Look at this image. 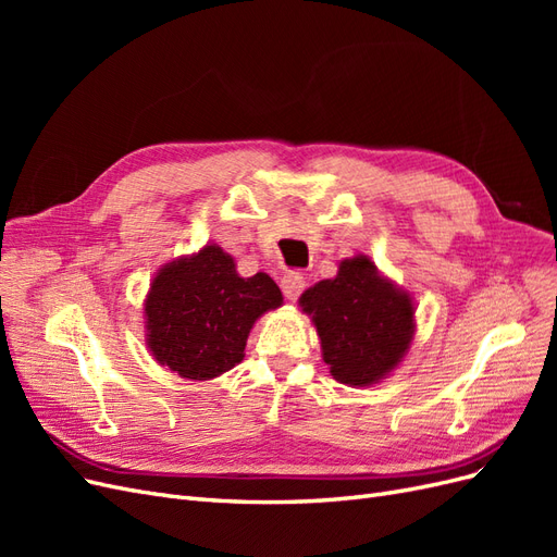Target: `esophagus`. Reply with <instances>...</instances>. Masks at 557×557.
Returning a JSON list of instances; mask_svg holds the SVG:
<instances>
[{"label":"esophagus","mask_w":557,"mask_h":557,"mask_svg":"<svg viewBox=\"0 0 557 557\" xmlns=\"http://www.w3.org/2000/svg\"><path fill=\"white\" fill-rule=\"evenodd\" d=\"M305 285H307V281H305V276H301L299 272H290V274H285L281 278L283 295L288 297L290 301H295L301 295V290H305Z\"/></svg>","instance_id":"obj_1"}]
</instances>
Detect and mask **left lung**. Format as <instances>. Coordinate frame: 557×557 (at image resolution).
I'll return each instance as SVG.
<instances>
[{
	"label": "left lung",
	"mask_w": 557,
	"mask_h": 557,
	"mask_svg": "<svg viewBox=\"0 0 557 557\" xmlns=\"http://www.w3.org/2000/svg\"><path fill=\"white\" fill-rule=\"evenodd\" d=\"M299 307L313 320L330 374L352 387L385 379L413 339L411 295L381 276L367 256L342 260L334 278L301 293Z\"/></svg>",
	"instance_id": "1"
}]
</instances>
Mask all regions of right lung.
Instances as JSON below:
<instances>
[{"mask_svg":"<svg viewBox=\"0 0 557 557\" xmlns=\"http://www.w3.org/2000/svg\"><path fill=\"white\" fill-rule=\"evenodd\" d=\"M283 295L264 272L244 278L221 246L164 264L146 295V344L183 379L209 381L244 360L248 332Z\"/></svg>","mask_w":557,"mask_h":557,"instance_id":"obj_1","label":"right lung"}]
</instances>
